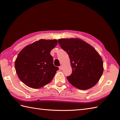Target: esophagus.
Segmentation results:
<instances>
[{"instance_id":"esophagus-1","label":"esophagus","mask_w":120,"mask_h":120,"mask_svg":"<svg viewBox=\"0 0 120 120\" xmlns=\"http://www.w3.org/2000/svg\"><path fill=\"white\" fill-rule=\"evenodd\" d=\"M59 69H60V70H62V69H63L62 66H60L59 67Z\"/></svg>"}]
</instances>
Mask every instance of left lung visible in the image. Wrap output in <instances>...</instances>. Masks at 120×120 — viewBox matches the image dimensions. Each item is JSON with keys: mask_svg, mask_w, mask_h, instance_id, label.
<instances>
[{"mask_svg": "<svg viewBox=\"0 0 120 120\" xmlns=\"http://www.w3.org/2000/svg\"><path fill=\"white\" fill-rule=\"evenodd\" d=\"M58 42L70 58L72 72L67 77L70 83L82 90L96 85L104 71L102 58L97 51L79 38L60 39Z\"/></svg>", "mask_w": 120, "mask_h": 120, "instance_id": "left-lung-1", "label": "left lung"}]
</instances>
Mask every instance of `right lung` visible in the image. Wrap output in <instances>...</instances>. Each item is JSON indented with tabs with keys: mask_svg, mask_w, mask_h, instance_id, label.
<instances>
[{
	"mask_svg": "<svg viewBox=\"0 0 120 120\" xmlns=\"http://www.w3.org/2000/svg\"><path fill=\"white\" fill-rule=\"evenodd\" d=\"M57 44L56 39H40L20 51L15 68L22 82L29 87L39 89L51 81L58 67L54 66L50 52Z\"/></svg>",
	"mask_w": 120,
	"mask_h": 120,
	"instance_id": "obj_1",
	"label": "right lung"
}]
</instances>
